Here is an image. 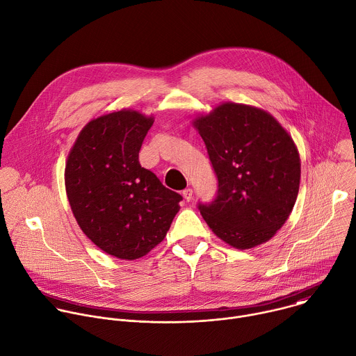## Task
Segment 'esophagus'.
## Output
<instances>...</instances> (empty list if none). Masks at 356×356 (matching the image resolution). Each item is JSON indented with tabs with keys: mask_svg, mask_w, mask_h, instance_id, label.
<instances>
[{
	"mask_svg": "<svg viewBox=\"0 0 356 356\" xmlns=\"http://www.w3.org/2000/svg\"><path fill=\"white\" fill-rule=\"evenodd\" d=\"M183 197H184L186 201H191V198H193V190H191V188L183 190Z\"/></svg>",
	"mask_w": 356,
	"mask_h": 356,
	"instance_id": "34e87169",
	"label": "esophagus"
}]
</instances>
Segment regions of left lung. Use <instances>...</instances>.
<instances>
[{
  "instance_id": "1",
  "label": "left lung",
  "mask_w": 356,
  "mask_h": 356,
  "mask_svg": "<svg viewBox=\"0 0 356 356\" xmlns=\"http://www.w3.org/2000/svg\"><path fill=\"white\" fill-rule=\"evenodd\" d=\"M193 126L205 143L218 194L198 209L234 249L268 242L289 218L299 193L300 158L288 131L268 111L225 102Z\"/></svg>"
}]
</instances>
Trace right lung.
<instances>
[{
  "label": "right lung",
  "instance_id": "1",
  "mask_svg": "<svg viewBox=\"0 0 356 356\" xmlns=\"http://www.w3.org/2000/svg\"><path fill=\"white\" fill-rule=\"evenodd\" d=\"M152 124V115L131 108L99 115L81 130L65 163V191L79 227L120 260H137L158 246L183 200L140 165Z\"/></svg>",
  "mask_w": 356,
  "mask_h": 356
}]
</instances>
